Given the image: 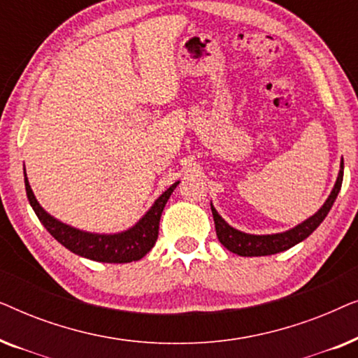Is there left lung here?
Segmentation results:
<instances>
[{"mask_svg": "<svg viewBox=\"0 0 358 358\" xmlns=\"http://www.w3.org/2000/svg\"><path fill=\"white\" fill-rule=\"evenodd\" d=\"M342 178H344V159L341 161V169L337 174L336 184L332 187L329 197L322 207L317 210L315 215H311L310 218H306L305 222L296 224L292 229H287L283 233H273V234H249L239 229L233 228L231 224H228L224 220L220 217V213L215 210L213 203H210L215 220V229H217L218 241L223 244L228 251H231L238 256L243 257H256V256H272V254L287 251L295 246V244L301 243L303 239H306L315 229L322 223V220L327 217L332 205H334L337 194H339Z\"/></svg>", "mask_w": 358, "mask_h": 358, "instance_id": "left-lung-1", "label": "left lung"}]
</instances>
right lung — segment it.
Returning <instances> with one entry per match:
<instances>
[{
    "label": "right lung",
    "instance_id": "1",
    "mask_svg": "<svg viewBox=\"0 0 358 358\" xmlns=\"http://www.w3.org/2000/svg\"><path fill=\"white\" fill-rule=\"evenodd\" d=\"M24 184H26V194L29 203L36 212L37 218L47 228V231L57 239L62 246H65L68 251L78 254V256L91 259L97 262L107 264H125L140 261L146 254L151 251L155 246L156 239H158L159 231V220L161 213L166 207V202L178 187V182H174L168 190H164L155 203L151 205L148 212L136 222L134 227L125 229V231L104 234V233H90L78 229L75 227L60 222L50 213L45 212L37 202L36 195H34L31 184L27 180L26 168H24Z\"/></svg>",
    "mask_w": 358,
    "mask_h": 358
}]
</instances>
